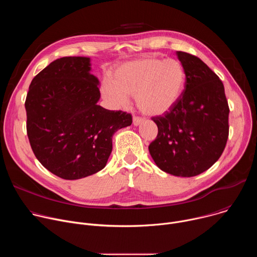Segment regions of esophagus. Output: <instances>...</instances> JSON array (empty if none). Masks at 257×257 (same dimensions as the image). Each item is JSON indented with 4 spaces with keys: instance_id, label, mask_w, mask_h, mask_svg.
<instances>
[{
    "instance_id": "1",
    "label": "esophagus",
    "mask_w": 257,
    "mask_h": 257,
    "mask_svg": "<svg viewBox=\"0 0 257 257\" xmlns=\"http://www.w3.org/2000/svg\"><path fill=\"white\" fill-rule=\"evenodd\" d=\"M142 122H143L142 118H138V117H134L133 118V125L134 126H139Z\"/></svg>"
}]
</instances>
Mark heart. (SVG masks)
<instances>
[{
  "instance_id": "obj_1",
  "label": "heart",
  "mask_w": 257,
  "mask_h": 257,
  "mask_svg": "<svg viewBox=\"0 0 257 257\" xmlns=\"http://www.w3.org/2000/svg\"><path fill=\"white\" fill-rule=\"evenodd\" d=\"M186 81L185 70L175 59L143 57L124 62L113 71L112 79L101 85V95L112 108L136 97L143 114L162 116L180 99Z\"/></svg>"
}]
</instances>
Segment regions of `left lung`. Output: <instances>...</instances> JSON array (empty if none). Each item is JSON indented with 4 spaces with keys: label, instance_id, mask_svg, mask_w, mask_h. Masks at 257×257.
Here are the masks:
<instances>
[{
    "label": "left lung",
    "instance_id": "8db88e82",
    "mask_svg": "<svg viewBox=\"0 0 257 257\" xmlns=\"http://www.w3.org/2000/svg\"><path fill=\"white\" fill-rule=\"evenodd\" d=\"M177 57L185 70V89L164 116L154 117L159 133L150 146L156 165L178 177L208 170L222 156L229 135V105L223 82L199 58Z\"/></svg>",
    "mask_w": 257,
    "mask_h": 257
}]
</instances>
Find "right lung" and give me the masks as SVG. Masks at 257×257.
<instances>
[{
	"label": "right lung",
	"mask_w": 257,
	"mask_h": 257,
	"mask_svg": "<svg viewBox=\"0 0 257 257\" xmlns=\"http://www.w3.org/2000/svg\"><path fill=\"white\" fill-rule=\"evenodd\" d=\"M88 57L55 60L36 75L25 100L27 135L40 163L54 175L77 180L102 170L113 135L132 124L130 114L98 105L99 80Z\"/></svg>",
	"instance_id": "obj_1"
}]
</instances>
